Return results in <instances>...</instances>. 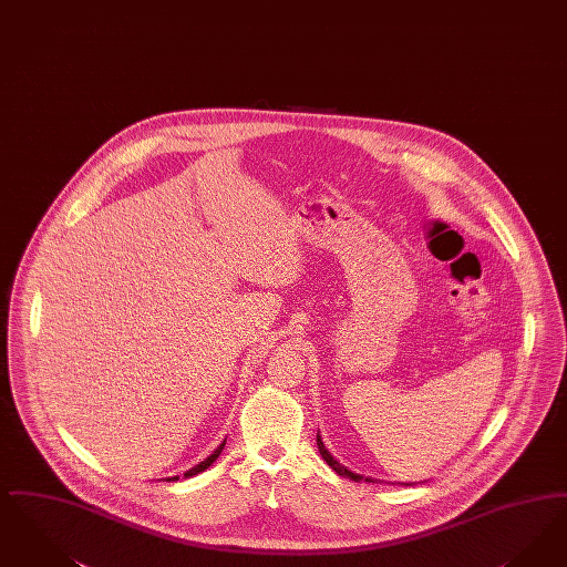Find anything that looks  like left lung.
Here are the masks:
<instances>
[{
	"mask_svg": "<svg viewBox=\"0 0 567 567\" xmlns=\"http://www.w3.org/2000/svg\"><path fill=\"white\" fill-rule=\"evenodd\" d=\"M317 445H318V452H320V455H322V460L338 473L340 476H346V478H350V481H357V483H361V481H364V483H375V478H371V476H363V475H357V473H352V471H348L343 464H340L331 453H329V450L324 447V443H322V439H320V434H317ZM394 485V483H392ZM399 485H411V483H399Z\"/></svg>",
	"mask_w": 567,
	"mask_h": 567,
	"instance_id": "obj_1",
	"label": "left lung"
}]
</instances>
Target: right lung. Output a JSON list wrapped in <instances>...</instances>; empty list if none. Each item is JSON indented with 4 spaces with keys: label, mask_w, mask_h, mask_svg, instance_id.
Returning <instances> with one entry per match:
<instances>
[{
    "label": "right lung",
    "mask_w": 567,
    "mask_h": 567,
    "mask_svg": "<svg viewBox=\"0 0 567 567\" xmlns=\"http://www.w3.org/2000/svg\"><path fill=\"white\" fill-rule=\"evenodd\" d=\"M224 447H226V441H224V443H221V445H219V447H217L215 452L210 453V455H208V457H206L204 462H200V464H196L194 468H189V471L185 473V476L198 475V473H203V471H206V468H208V466H210V464H213V462H215V460L219 457V453H221V450H224ZM177 478H179V476H173V478H166V481H177Z\"/></svg>",
    "instance_id": "obj_1"
}]
</instances>
